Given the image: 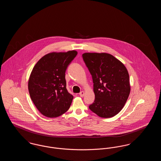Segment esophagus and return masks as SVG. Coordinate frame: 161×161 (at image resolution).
I'll return each mask as SVG.
<instances>
[{
    "mask_svg": "<svg viewBox=\"0 0 161 161\" xmlns=\"http://www.w3.org/2000/svg\"><path fill=\"white\" fill-rule=\"evenodd\" d=\"M84 93H84V91H81V92H80V93H79V95H80V97H84Z\"/></svg>",
    "mask_w": 161,
    "mask_h": 161,
    "instance_id": "esophagus-1",
    "label": "esophagus"
}]
</instances>
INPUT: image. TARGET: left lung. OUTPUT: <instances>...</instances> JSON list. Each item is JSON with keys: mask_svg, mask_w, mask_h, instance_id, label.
<instances>
[{"mask_svg": "<svg viewBox=\"0 0 161 161\" xmlns=\"http://www.w3.org/2000/svg\"><path fill=\"white\" fill-rule=\"evenodd\" d=\"M84 63L92 75L95 101L89 108L101 118L118 114L130 92L129 75L119 60L107 53H84Z\"/></svg>", "mask_w": 161, "mask_h": 161, "instance_id": "left-lung-1", "label": "left lung"}]
</instances>
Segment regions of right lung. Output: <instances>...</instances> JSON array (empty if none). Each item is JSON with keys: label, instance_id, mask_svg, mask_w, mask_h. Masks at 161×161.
Instances as JSON below:
<instances>
[{"label": "right lung", "instance_id": "obj_1", "mask_svg": "<svg viewBox=\"0 0 161 161\" xmlns=\"http://www.w3.org/2000/svg\"><path fill=\"white\" fill-rule=\"evenodd\" d=\"M77 55L76 51L49 53L32 69L28 81L29 93L36 107L46 117L63 115L71 105L74 97L66 89L65 72Z\"/></svg>", "mask_w": 161, "mask_h": 161}]
</instances>
